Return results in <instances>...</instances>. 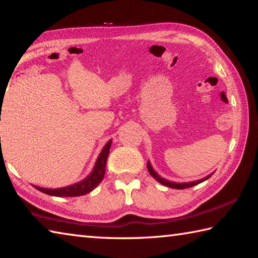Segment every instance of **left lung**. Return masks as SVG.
I'll return each mask as SVG.
<instances>
[{"instance_id": "1", "label": "left lung", "mask_w": 258, "mask_h": 258, "mask_svg": "<svg viewBox=\"0 0 258 258\" xmlns=\"http://www.w3.org/2000/svg\"><path fill=\"white\" fill-rule=\"evenodd\" d=\"M147 168H148V171H149L150 175H151L152 177H154L157 182H159L160 184H163V185H165V186L172 187V189H185V187H191V186L197 185V184H199V183H202V182H204V181L208 180V178L213 175V173H212V174H209V175H207L206 177L202 178V180L194 181V182H183V183H177V182H171V181L166 180V178H164V177H161V176L159 175V174L157 173L154 168H152V166H151V164H150V161H148V163H147Z\"/></svg>"}]
</instances>
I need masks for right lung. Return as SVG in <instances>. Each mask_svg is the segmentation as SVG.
<instances>
[{
    "label": "right lung",
    "instance_id": "right-lung-1",
    "mask_svg": "<svg viewBox=\"0 0 258 258\" xmlns=\"http://www.w3.org/2000/svg\"><path fill=\"white\" fill-rule=\"evenodd\" d=\"M112 141L109 140L103 147V149L100 152L97 161H95L94 167L89 175L82 181L74 183L72 185L64 186V187H58V189H47V187H41L37 185H33L35 189L38 191L46 194L49 196H54V197H80V196H84L86 194H90L94 187H97L104 177V173H106V164L107 158L109 155V150H110Z\"/></svg>",
    "mask_w": 258,
    "mask_h": 258
}]
</instances>
